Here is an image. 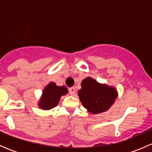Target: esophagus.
<instances>
[{
	"instance_id": "obj_1",
	"label": "esophagus",
	"mask_w": 152,
	"mask_h": 152,
	"mask_svg": "<svg viewBox=\"0 0 152 152\" xmlns=\"http://www.w3.org/2000/svg\"><path fill=\"white\" fill-rule=\"evenodd\" d=\"M75 93H76V89H75L74 87H70V88H69V93H70L71 96H73V95L75 94Z\"/></svg>"
}]
</instances>
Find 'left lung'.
<instances>
[{"mask_svg":"<svg viewBox=\"0 0 152 152\" xmlns=\"http://www.w3.org/2000/svg\"><path fill=\"white\" fill-rule=\"evenodd\" d=\"M81 86L82 89L78 92L79 99L83 107L93 114L107 111L118 96L114 87L99 84L90 77L84 79Z\"/></svg>","mask_w":152,"mask_h":152,"instance_id":"8db88e82","label":"left lung"}]
</instances>
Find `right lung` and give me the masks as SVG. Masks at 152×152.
Here are the masks:
<instances>
[{
	"label": "right lung",
	"mask_w": 152,
	"mask_h": 152,
	"mask_svg": "<svg viewBox=\"0 0 152 152\" xmlns=\"http://www.w3.org/2000/svg\"><path fill=\"white\" fill-rule=\"evenodd\" d=\"M65 86H56L54 82H50L44 89L39 107L44 110H48L56 107L60 100V97L67 93Z\"/></svg>",
	"instance_id": "obj_1"
}]
</instances>
